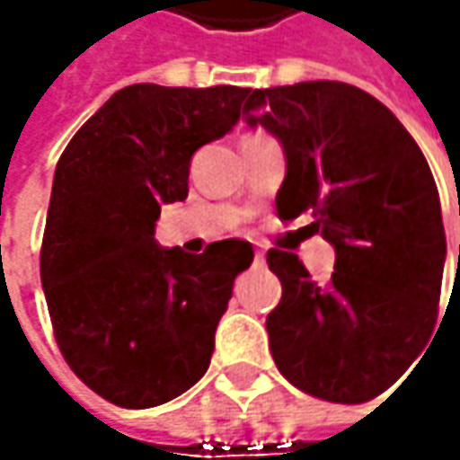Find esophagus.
<instances>
[{"mask_svg": "<svg viewBox=\"0 0 460 460\" xmlns=\"http://www.w3.org/2000/svg\"><path fill=\"white\" fill-rule=\"evenodd\" d=\"M266 261V253L263 251H256V263H263Z\"/></svg>", "mask_w": 460, "mask_h": 460, "instance_id": "1", "label": "esophagus"}]
</instances>
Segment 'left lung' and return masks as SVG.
Instances as JSON below:
<instances>
[{
    "label": "left lung",
    "instance_id": "left-lung-1",
    "mask_svg": "<svg viewBox=\"0 0 460 460\" xmlns=\"http://www.w3.org/2000/svg\"><path fill=\"white\" fill-rule=\"evenodd\" d=\"M243 117L279 137L287 176L281 220L312 215L335 248L327 284L269 251L281 302L266 317L276 368L327 402L379 397L433 335L446 230L430 166L379 99L343 81L253 89ZM460 266V245H458Z\"/></svg>",
    "mask_w": 460,
    "mask_h": 460
}]
</instances>
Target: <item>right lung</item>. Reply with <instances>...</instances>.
<instances>
[{"label":"right lung","instance_id":"obj_1","mask_svg":"<svg viewBox=\"0 0 460 460\" xmlns=\"http://www.w3.org/2000/svg\"><path fill=\"white\" fill-rule=\"evenodd\" d=\"M248 89H119L66 146L53 176L40 281L56 343L99 397L146 410L202 379L251 243L191 256L161 248V207L189 194V164L233 130Z\"/></svg>","mask_w":460,"mask_h":460}]
</instances>
